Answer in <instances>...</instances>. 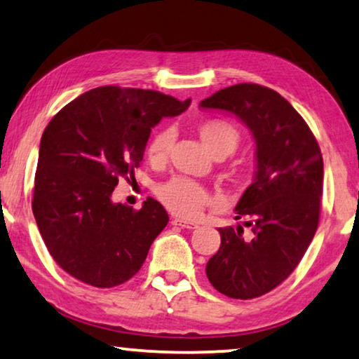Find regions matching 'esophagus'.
<instances>
[{"label":"esophagus","instance_id":"obj_1","mask_svg":"<svg viewBox=\"0 0 359 359\" xmlns=\"http://www.w3.org/2000/svg\"><path fill=\"white\" fill-rule=\"evenodd\" d=\"M172 224H175V226H181V228H186V229H196V228H198V224H197V223L187 222V219L178 218V217L172 219Z\"/></svg>","mask_w":359,"mask_h":359}]
</instances>
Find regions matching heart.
Wrapping results in <instances>:
<instances>
[{
  "instance_id": "1",
  "label": "heart",
  "mask_w": 359,
  "mask_h": 359,
  "mask_svg": "<svg viewBox=\"0 0 359 359\" xmlns=\"http://www.w3.org/2000/svg\"><path fill=\"white\" fill-rule=\"evenodd\" d=\"M198 136L208 151L217 152H234L239 142V135L229 123L222 120H210L198 128ZM175 141V130L163 128L152 136L147 144V158L154 165H162L168 158L170 149ZM157 197L170 212L180 215L183 218H197L210 203V194L205 187L194 183L187 178H172L167 183L157 187Z\"/></svg>"
}]
</instances>
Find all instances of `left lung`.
Instances as JSON below:
<instances>
[{"mask_svg": "<svg viewBox=\"0 0 359 359\" xmlns=\"http://www.w3.org/2000/svg\"><path fill=\"white\" fill-rule=\"evenodd\" d=\"M236 115L255 141V175L234 208L243 226L218 228L219 250L208 260L210 284L231 299L260 297L289 278L313 241L323 196V156L289 101L266 86L239 83L201 102Z\"/></svg>", "mask_w": 359, "mask_h": 359, "instance_id": "obj_1", "label": "left lung"}]
</instances>
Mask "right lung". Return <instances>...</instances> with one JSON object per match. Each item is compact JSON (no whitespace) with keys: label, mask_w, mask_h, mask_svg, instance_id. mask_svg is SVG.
<instances>
[{"label":"right lung","mask_w":359,"mask_h":359,"mask_svg":"<svg viewBox=\"0 0 359 359\" xmlns=\"http://www.w3.org/2000/svg\"><path fill=\"white\" fill-rule=\"evenodd\" d=\"M189 104L152 90L101 86L54 115L41 136L32 208L65 273L104 289L140 271L168 215L156 198L133 210L112 202V192L140 167L154 126Z\"/></svg>","instance_id":"obj_1"}]
</instances>
